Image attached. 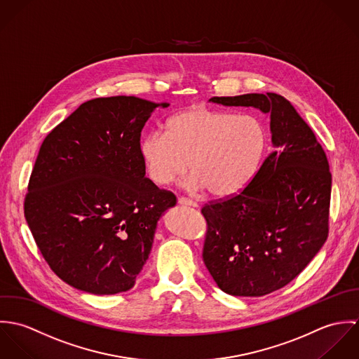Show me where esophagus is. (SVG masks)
Masks as SVG:
<instances>
[{
	"instance_id": "esophagus-1",
	"label": "esophagus",
	"mask_w": 359,
	"mask_h": 359,
	"mask_svg": "<svg viewBox=\"0 0 359 359\" xmlns=\"http://www.w3.org/2000/svg\"><path fill=\"white\" fill-rule=\"evenodd\" d=\"M178 203L182 205H191V207H198V203L196 202H194V201H191V199H187V198H178Z\"/></svg>"
}]
</instances>
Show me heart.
<instances>
[{"mask_svg":"<svg viewBox=\"0 0 359 359\" xmlns=\"http://www.w3.org/2000/svg\"><path fill=\"white\" fill-rule=\"evenodd\" d=\"M265 144L264 127L256 117L198 104L170 117L165 134H147L140 154L156 185L171 184L189 165V188H207L215 198H228L250 181Z\"/></svg>","mask_w":359,"mask_h":359,"instance_id":"heart-1","label":"heart"}]
</instances>
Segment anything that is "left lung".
<instances>
[{"label": "left lung", "mask_w": 359, "mask_h": 359, "mask_svg": "<svg viewBox=\"0 0 359 359\" xmlns=\"http://www.w3.org/2000/svg\"><path fill=\"white\" fill-rule=\"evenodd\" d=\"M225 106H255L271 114L275 149L250 182L202 207L203 261L218 287L259 297L290 283L329 235L332 174L307 123L282 95L214 97Z\"/></svg>", "instance_id": "1"}]
</instances>
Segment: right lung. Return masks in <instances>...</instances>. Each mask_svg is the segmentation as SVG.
I'll list each match as a JSON object with an SVG mask.
<instances>
[{
    "label": "right lung",
    "instance_id": "add662e5",
    "mask_svg": "<svg viewBox=\"0 0 359 359\" xmlns=\"http://www.w3.org/2000/svg\"><path fill=\"white\" fill-rule=\"evenodd\" d=\"M157 106L135 97L95 98L41 144L25 217L53 273L79 290H130L160 215L177 203L172 192L145 178L140 154L142 128Z\"/></svg>",
    "mask_w": 359,
    "mask_h": 359
}]
</instances>
